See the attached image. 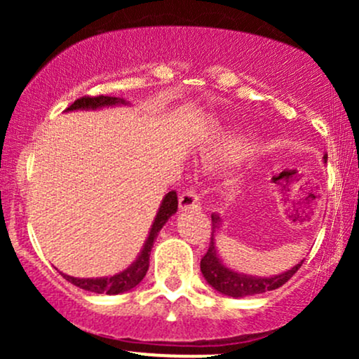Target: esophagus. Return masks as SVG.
Segmentation results:
<instances>
[{"label": "esophagus", "mask_w": 359, "mask_h": 359, "mask_svg": "<svg viewBox=\"0 0 359 359\" xmlns=\"http://www.w3.org/2000/svg\"><path fill=\"white\" fill-rule=\"evenodd\" d=\"M179 204H180V209H182V211H192V209L199 211V209L203 208L199 194H197V191H194V189H189V191H184L182 194H180Z\"/></svg>", "instance_id": "esophagus-1"}]
</instances>
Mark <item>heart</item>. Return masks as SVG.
I'll use <instances>...</instances> for the list:
<instances>
[{
	"mask_svg": "<svg viewBox=\"0 0 359 359\" xmlns=\"http://www.w3.org/2000/svg\"><path fill=\"white\" fill-rule=\"evenodd\" d=\"M251 150V143L243 135L224 133L204 150L203 162L208 167L233 165Z\"/></svg>",
	"mask_w": 359,
	"mask_h": 359,
	"instance_id": "heart-1",
	"label": "heart"
}]
</instances>
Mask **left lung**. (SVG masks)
I'll use <instances>...</instances> for the list:
<instances>
[{
    "label": "left lung",
    "instance_id": "8db88e82",
    "mask_svg": "<svg viewBox=\"0 0 359 359\" xmlns=\"http://www.w3.org/2000/svg\"><path fill=\"white\" fill-rule=\"evenodd\" d=\"M324 162H327V156H324ZM212 236L211 243H209L208 253L201 259V271H203L204 278L214 290H217L222 295L228 297H246V295L263 294V292L275 290V288L282 287L283 283L292 278V275L302 266V262L297 263L294 269L283 271L280 275H273V277H253V275L238 273L224 265L221 258L217 257L216 246H214V233L219 229L221 219L217 214H212Z\"/></svg>",
    "mask_w": 359,
    "mask_h": 359
}]
</instances>
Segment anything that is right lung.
I'll list each match as a JSON object with an SVG mask.
<instances>
[{
  "instance_id": "obj_1",
  "label": "right lung",
  "mask_w": 359,
  "mask_h": 359,
  "mask_svg": "<svg viewBox=\"0 0 359 359\" xmlns=\"http://www.w3.org/2000/svg\"><path fill=\"white\" fill-rule=\"evenodd\" d=\"M114 104H126L125 100L121 97H113V96H84L79 97L72 102L65 111H74V109H100L104 106H114ZM177 205H179V199H177V192L170 191L163 197L162 204H160L158 212H156L154 224H151L150 234H148L143 250L140 251L138 258L128 266L126 270H123L121 273L113 275V277H101V278H74L71 275H64V278L67 282L74 283L76 287L82 288V290L94 292V294H108V295H116V294H125V292L131 290L145 278L148 266H150V251L154 248V243L158 236L160 229L163 228V224L168 221V217L172 214H175Z\"/></svg>"
}]
</instances>
